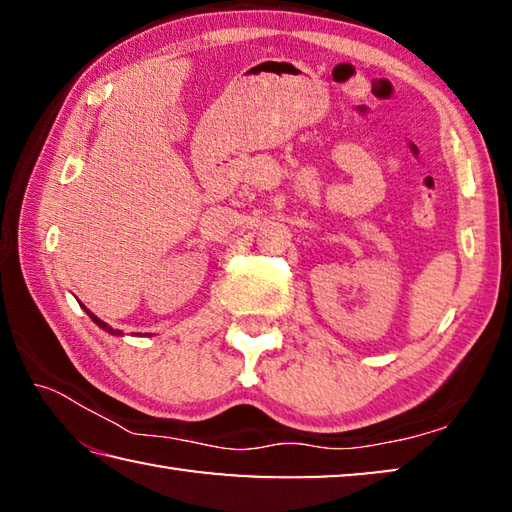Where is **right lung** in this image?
Returning <instances> with one entry per match:
<instances>
[{
    "mask_svg": "<svg viewBox=\"0 0 512 512\" xmlns=\"http://www.w3.org/2000/svg\"><path fill=\"white\" fill-rule=\"evenodd\" d=\"M83 309H85V314H88V316L94 320V323H97V325L103 329V332H108V334H112V336H121L119 329H112L108 323H103V320H101V318H97V316H94L88 307H83Z\"/></svg>",
    "mask_w": 512,
    "mask_h": 512,
    "instance_id": "1",
    "label": "right lung"
}]
</instances>
